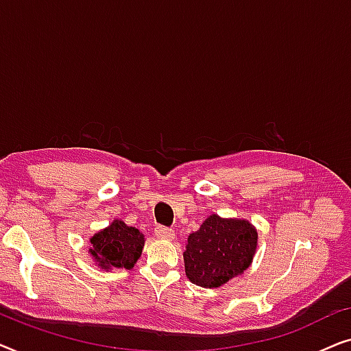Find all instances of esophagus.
Masks as SVG:
<instances>
[{
  "instance_id": "esophagus-1",
  "label": "esophagus",
  "mask_w": 351,
  "mask_h": 351,
  "mask_svg": "<svg viewBox=\"0 0 351 351\" xmlns=\"http://www.w3.org/2000/svg\"><path fill=\"white\" fill-rule=\"evenodd\" d=\"M155 233L156 237L160 239H167V241H172V239L176 238V233L172 228H167V227H162V225H158L155 228Z\"/></svg>"
}]
</instances>
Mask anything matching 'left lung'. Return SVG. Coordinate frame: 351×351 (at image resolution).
<instances>
[{
	"instance_id": "8db88e82",
	"label": "left lung",
	"mask_w": 351,
	"mask_h": 351,
	"mask_svg": "<svg viewBox=\"0 0 351 351\" xmlns=\"http://www.w3.org/2000/svg\"><path fill=\"white\" fill-rule=\"evenodd\" d=\"M257 230L247 220L209 215L191 233L184 252L185 275L201 287H220L251 265Z\"/></svg>"
}]
</instances>
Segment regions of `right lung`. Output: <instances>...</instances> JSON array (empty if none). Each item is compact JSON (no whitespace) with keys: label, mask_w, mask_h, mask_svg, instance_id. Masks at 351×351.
<instances>
[{"label":"right lung","mask_w":351,"mask_h":351,"mask_svg":"<svg viewBox=\"0 0 351 351\" xmlns=\"http://www.w3.org/2000/svg\"><path fill=\"white\" fill-rule=\"evenodd\" d=\"M90 241V256L104 270L126 268L131 270L142 256L145 238L137 228L128 227L123 220H113L107 228L95 233Z\"/></svg>","instance_id":"right-lung-1"}]
</instances>
